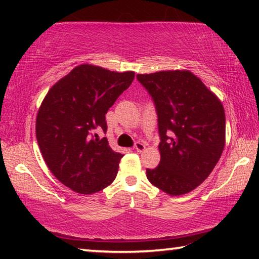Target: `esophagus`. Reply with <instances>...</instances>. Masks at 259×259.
I'll return each mask as SVG.
<instances>
[{
  "label": "esophagus",
  "mask_w": 259,
  "mask_h": 259,
  "mask_svg": "<svg viewBox=\"0 0 259 259\" xmlns=\"http://www.w3.org/2000/svg\"><path fill=\"white\" fill-rule=\"evenodd\" d=\"M145 144H143V143H140V142H137L135 144V146H134V148L137 152H143L144 150H145Z\"/></svg>",
  "instance_id": "34e87169"
}]
</instances>
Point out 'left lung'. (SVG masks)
Returning a JSON list of instances; mask_svg holds the SVG:
<instances>
[{
	"instance_id": "left-lung-1",
	"label": "left lung",
	"mask_w": 259,
	"mask_h": 259,
	"mask_svg": "<svg viewBox=\"0 0 259 259\" xmlns=\"http://www.w3.org/2000/svg\"><path fill=\"white\" fill-rule=\"evenodd\" d=\"M157 113L161 160L146 169L147 179L172 196L203 183L225 146V112L221 100L190 71L138 74Z\"/></svg>"
}]
</instances>
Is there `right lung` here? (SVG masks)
Returning a JSON list of instances; mask_svg holds the SVG:
<instances>
[{
  "mask_svg": "<svg viewBox=\"0 0 259 259\" xmlns=\"http://www.w3.org/2000/svg\"><path fill=\"white\" fill-rule=\"evenodd\" d=\"M134 72H111L94 65L76 66L51 87L36 116V139L48 168L74 192L94 194L116 177L121 153L106 137L105 114L128 89Z\"/></svg>",
  "mask_w": 259,
  "mask_h": 259,
  "instance_id": "add662e5",
  "label": "right lung"
}]
</instances>
